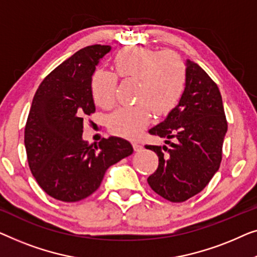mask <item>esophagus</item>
<instances>
[{
	"label": "esophagus",
	"instance_id": "obj_1",
	"mask_svg": "<svg viewBox=\"0 0 257 257\" xmlns=\"http://www.w3.org/2000/svg\"><path fill=\"white\" fill-rule=\"evenodd\" d=\"M133 148H134V150L136 151V153H139V151H141L143 149V147L141 146L140 143H137V142H133Z\"/></svg>",
	"mask_w": 257,
	"mask_h": 257
}]
</instances>
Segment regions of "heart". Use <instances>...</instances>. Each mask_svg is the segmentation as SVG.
<instances>
[{
  "label": "heart",
  "mask_w": 257,
  "mask_h": 257,
  "mask_svg": "<svg viewBox=\"0 0 257 257\" xmlns=\"http://www.w3.org/2000/svg\"><path fill=\"white\" fill-rule=\"evenodd\" d=\"M113 61L117 77L137 81L135 100L139 103L115 110L108 120V128L116 136L136 139L150 123L151 110L165 115L178 103L185 88L186 66L175 52L143 46L122 49ZM116 75L103 70L92 75L94 102L103 109H109L115 102Z\"/></svg>",
  "instance_id": "obj_1"
}]
</instances>
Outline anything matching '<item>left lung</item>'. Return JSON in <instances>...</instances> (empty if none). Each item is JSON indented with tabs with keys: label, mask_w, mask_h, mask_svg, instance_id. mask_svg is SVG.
Masks as SVG:
<instances>
[{
	"label": "left lung",
	"mask_w": 257,
	"mask_h": 257,
	"mask_svg": "<svg viewBox=\"0 0 257 257\" xmlns=\"http://www.w3.org/2000/svg\"><path fill=\"white\" fill-rule=\"evenodd\" d=\"M185 65V88L178 104L149 130L151 135L164 137L169 147L146 146L160 160L148 184L172 202L185 201L205 189L219 170L227 133L218 86L194 61L187 59Z\"/></svg>",
	"instance_id": "8db88e82"
}]
</instances>
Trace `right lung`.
<instances>
[{"label": "right lung", "mask_w": 257, "mask_h": 257, "mask_svg": "<svg viewBox=\"0 0 257 257\" xmlns=\"http://www.w3.org/2000/svg\"><path fill=\"white\" fill-rule=\"evenodd\" d=\"M110 49L96 44L79 50L42 81L32 100L24 132L29 168L57 200L91 196L107 169L134 151L120 137L102 139L94 147L82 140L84 118L95 111L92 75Z\"/></svg>", "instance_id": "obj_1"}]
</instances>
